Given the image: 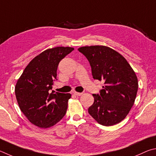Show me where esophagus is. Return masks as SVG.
I'll list each match as a JSON object with an SVG mask.
<instances>
[{"instance_id":"1","label":"esophagus","mask_w":156,"mask_h":156,"mask_svg":"<svg viewBox=\"0 0 156 156\" xmlns=\"http://www.w3.org/2000/svg\"><path fill=\"white\" fill-rule=\"evenodd\" d=\"M73 94L76 95V96H81V95L83 94L82 92H74Z\"/></svg>"}]
</instances>
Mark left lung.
Wrapping results in <instances>:
<instances>
[{"instance_id": "obj_1", "label": "left lung", "mask_w": 156, "mask_h": 156, "mask_svg": "<svg viewBox=\"0 0 156 156\" xmlns=\"http://www.w3.org/2000/svg\"><path fill=\"white\" fill-rule=\"evenodd\" d=\"M88 59L94 80L104 81L100 94H93L94 103L88 113L104 126L121 122L134 103L138 88V78L125 57L105 46L78 48Z\"/></svg>"}]
</instances>
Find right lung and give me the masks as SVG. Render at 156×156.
Listing matches in <instances>:
<instances>
[{
    "mask_svg": "<svg viewBox=\"0 0 156 156\" xmlns=\"http://www.w3.org/2000/svg\"><path fill=\"white\" fill-rule=\"evenodd\" d=\"M74 50L58 46L46 49L27 66L15 86L19 108L27 119L40 128L53 126L66 113L71 94L52 90L59 62Z\"/></svg>",
    "mask_w": 156,
    "mask_h": 156,
    "instance_id": "add662e5",
    "label": "right lung"
}]
</instances>
